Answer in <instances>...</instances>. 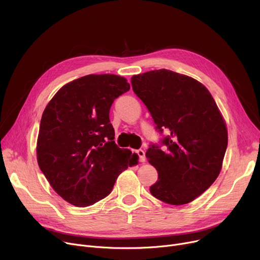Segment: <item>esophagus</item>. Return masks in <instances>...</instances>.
Instances as JSON below:
<instances>
[{
    "label": "esophagus",
    "mask_w": 260,
    "mask_h": 260,
    "mask_svg": "<svg viewBox=\"0 0 260 260\" xmlns=\"http://www.w3.org/2000/svg\"><path fill=\"white\" fill-rule=\"evenodd\" d=\"M136 154L138 155L140 162H144L145 161V152L143 151V149H137V151H136Z\"/></svg>",
    "instance_id": "1"
}]
</instances>
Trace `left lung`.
Instances as JSON below:
<instances>
[{
    "mask_svg": "<svg viewBox=\"0 0 260 260\" xmlns=\"http://www.w3.org/2000/svg\"><path fill=\"white\" fill-rule=\"evenodd\" d=\"M132 86L156 131L168 134L145 154L158 172L149 192L173 206L193 201L219 175L228 146L225 123L212 94L197 80L168 70L134 76Z\"/></svg>",
    "mask_w": 260,
    "mask_h": 260,
    "instance_id": "left-lung-1",
    "label": "left lung"
}]
</instances>
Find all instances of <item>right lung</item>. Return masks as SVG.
<instances>
[{
  "label": "right lung",
  "mask_w": 260,
  "mask_h": 260,
  "mask_svg": "<svg viewBox=\"0 0 260 260\" xmlns=\"http://www.w3.org/2000/svg\"><path fill=\"white\" fill-rule=\"evenodd\" d=\"M129 90L126 79L88 75L64 85L47 104L39 131L40 170L51 187L76 207L111 194L118 176L138 156L115 143L109 109Z\"/></svg>",
  "instance_id": "add662e5"
}]
</instances>
